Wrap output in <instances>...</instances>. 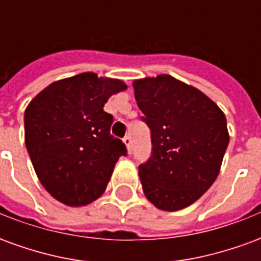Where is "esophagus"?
<instances>
[{"label": "esophagus", "instance_id": "34e87169", "mask_svg": "<svg viewBox=\"0 0 261 261\" xmlns=\"http://www.w3.org/2000/svg\"><path fill=\"white\" fill-rule=\"evenodd\" d=\"M123 141H124V144H125V147H127V151H128V153H131V151H133V145H131V144H133V141H131V137L130 136L124 137V138H123Z\"/></svg>", "mask_w": 261, "mask_h": 261}]
</instances>
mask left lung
<instances>
[{"instance_id": "8db88e82", "label": "left lung", "mask_w": 261, "mask_h": 261, "mask_svg": "<svg viewBox=\"0 0 261 261\" xmlns=\"http://www.w3.org/2000/svg\"><path fill=\"white\" fill-rule=\"evenodd\" d=\"M152 152L140 165L144 194L164 211L189 207L211 187L229 144L226 119L207 95L170 75L133 82Z\"/></svg>"}]
</instances>
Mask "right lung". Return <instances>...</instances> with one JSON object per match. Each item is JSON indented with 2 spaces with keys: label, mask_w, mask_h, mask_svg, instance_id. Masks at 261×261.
<instances>
[{
  "label": "right lung",
  "mask_w": 261,
  "mask_h": 261,
  "mask_svg": "<svg viewBox=\"0 0 261 261\" xmlns=\"http://www.w3.org/2000/svg\"><path fill=\"white\" fill-rule=\"evenodd\" d=\"M123 81L82 72L56 81L25 110V144L39 180L69 207L95 201L127 149L110 134L113 116L103 110Z\"/></svg>",
  "instance_id": "obj_1"
}]
</instances>
